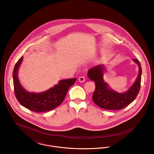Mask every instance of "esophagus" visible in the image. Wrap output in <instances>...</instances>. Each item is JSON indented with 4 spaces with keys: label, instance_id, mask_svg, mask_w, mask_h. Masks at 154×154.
I'll return each mask as SVG.
<instances>
[{
    "label": "esophagus",
    "instance_id": "34e87169",
    "mask_svg": "<svg viewBox=\"0 0 154 154\" xmlns=\"http://www.w3.org/2000/svg\"><path fill=\"white\" fill-rule=\"evenodd\" d=\"M79 81L80 82H85V79L84 76H81L79 78Z\"/></svg>",
    "mask_w": 154,
    "mask_h": 154
}]
</instances>
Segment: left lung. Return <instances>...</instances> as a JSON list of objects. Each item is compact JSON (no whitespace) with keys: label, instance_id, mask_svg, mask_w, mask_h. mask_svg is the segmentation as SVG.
Here are the masks:
<instances>
[{"label":"left lung","instance_id":"8db88e82","mask_svg":"<svg viewBox=\"0 0 154 154\" xmlns=\"http://www.w3.org/2000/svg\"><path fill=\"white\" fill-rule=\"evenodd\" d=\"M133 60L139 66V75L132 87L122 94L112 91L104 81L103 75L104 68L103 65L93 67L88 70V77L95 82V91L92 95V99L96 105L106 110H121L128 106L136 98L141 86L142 71L139 60L137 59H134Z\"/></svg>","mask_w":154,"mask_h":154}]
</instances>
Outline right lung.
<instances>
[{
	"mask_svg": "<svg viewBox=\"0 0 154 154\" xmlns=\"http://www.w3.org/2000/svg\"><path fill=\"white\" fill-rule=\"evenodd\" d=\"M23 57L16 63L13 70V84L15 95L22 106L35 112H43L54 110L63 101L69 88L72 86L76 79L59 81L58 85L48 91L36 94L26 91L22 88L18 78V70Z\"/></svg>",
	"mask_w": 154,
	"mask_h": 154,
	"instance_id": "1",
	"label": "right lung"
}]
</instances>
